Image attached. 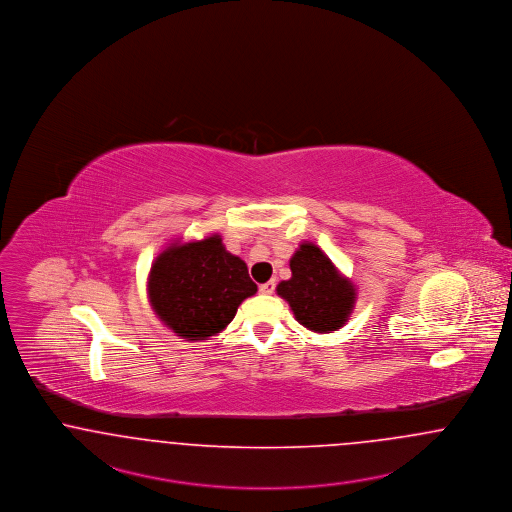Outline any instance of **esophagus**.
Wrapping results in <instances>:
<instances>
[{
    "label": "esophagus",
    "instance_id": "34e87169",
    "mask_svg": "<svg viewBox=\"0 0 512 512\" xmlns=\"http://www.w3.org/2000/svg\"><path fill=\"white\" fill-rule=\"evenodd\" d=\"M273 290H275V281H267L264 285H260L262 294H273Z\"/></svg>",
    "mask_w": 512,
    "mask_h": 512
}]
</instances>
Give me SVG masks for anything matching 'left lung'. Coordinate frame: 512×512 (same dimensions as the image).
Wrapping results in <instances>:
<instances>
[{
  "instance_id": "left-lung-1",
  "label": "left lung",
  "mask_w": 512,
  "mask_h": 512,
  "mask_svg": "<svg viewBox=\"0 0 512 512\" xmlns=\"http://www.w3.org/2000/svg\"><path fill=\"white\" fill-rule=\"evenodd\" d=\"M292 277L277 285L296 321L313 333H331L346 325L356 304V285L346 279L329 256L312 243H302L290 258Z\"/></svg>"
}]
</instances>
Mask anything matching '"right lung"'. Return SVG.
<instances>
[{"mask_svg": "<svg viewBox=\"0 0 512 512\" xmlns=\"http://www.w3.org/2000/svg\"><path fill=\"white\" fill-rule=\"evenodd\" d=\"M256 290L245 262L225 250L220 235L164 248L147 283L158 319L187 340L222 333Z\"/></svg>", "mask_w": 512, "mask_h": 512, "instance_id": "1", "label": "right lung"}]
</instances>
